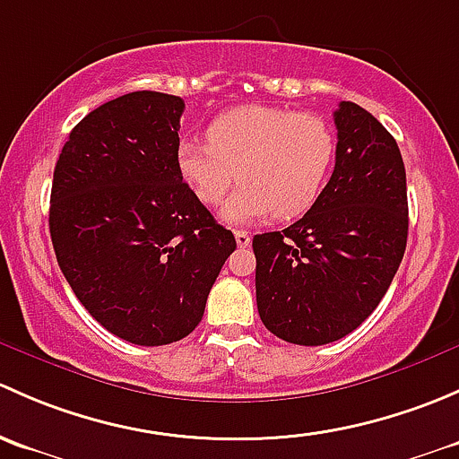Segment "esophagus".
<instances>
[{"label":"esophagus","mask_w":459,"mask_h":459,"mask_svg":"<svg viewBox=\"0 0 459 459\" xmlns=\"http://www.w3.org/2000/svg\"><path fill=\"white\" fill-rule=\"evenodd\" d=\"M234 236H236V245H238V247H247V245L252 243V234H249V231L236 230Z\"/></svg>","instance_id":"esophagus-1"}]
</instances>
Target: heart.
Instances as JSON below:
<instances>
[{
  "label": "heart",
  "instance_id": "1",
  "mask_svg": "<svg viewBox=\"0 0 459 459\" xmlns=\"http://www.w3.org/2000/svg\"><path fill=\"white\" fill-rule=\"evenodd\" d=\"M333 159L335 134L323 117L272 106L223 112L207 127V143L187 139L177 150L183 181L205 205L223 201L236 177L243 181L221 212L228 223L305 214L318 201Z\"/></svg>",
  "mask_w": 459,
  "mask_h": 459
}]
</instances>
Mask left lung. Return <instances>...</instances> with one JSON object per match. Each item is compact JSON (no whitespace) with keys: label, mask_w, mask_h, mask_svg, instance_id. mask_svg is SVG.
Masks as SVG:
<instances>
[{"label":"left lung","mask_w":459,"mask_h":459,"mask_svg":"<svg viewBox=\"0 0 459 459\" xmlns=\"http://www.w3.org/2000/svg\"><path fill=\"white\" fill-rule=\"evenodd\" d=\"M335 168L318 201L282 231L256 234V305L264 327L305 347L335 342L380 305L409 234L398 143L358 103L333 112Z\"/></svg>","instance_id":"obj_1"}]
</instances>
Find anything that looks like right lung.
Returning a JSON list of instances; mask_svg holds the SVG:
<instances>
[{
	"label": "right lung",
	"mask_w": 459,
	"mask_h": 459,
	"mask_svg": "<svg viewBox=\"0 0 459 459\" xmlns=\"http://www.w3.org/2000/svg\"><path fill=\"white\" fill-rule=\"evenodd\" d=\"M183 110L152 90L112 99L73 127L55 165L56 263L88 314L141 347L195 332L236 249L177 168Z\"/></svg>",
	"instance_id": "add662e5"
}]
</instances>
